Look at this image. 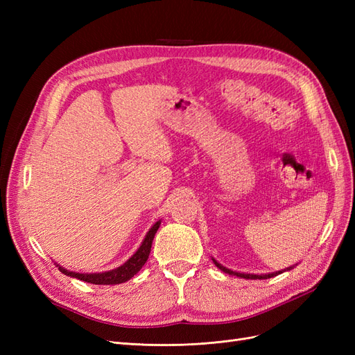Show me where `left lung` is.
I'll return each instance as SVG.
<instances>
[{"label":"left lung","instance_id":"left-lung-1","mask_svg":"<svg viewBox=\"0 0 355 355\" xmlns=\"http://www.w3.org/2000/svg\"><path fill=\"white\" fill-rule=\"evenodd\" d=\"M211 261L214 262V265H216L220 271H223V272H227V274H230V275H237V277H241V278H245V280H265V278H271V277H274V275H278V274H282V271H278V272H272V274H261V275H257V274H243V272H235V271H231V270H228V268H225L223 265H220L219 262H216V259H213L211 257ZM292 268V266H290ZM290 268H287V270H290Z\"/></svg>","mask_w":355,"mask_h":355}]
</instances>
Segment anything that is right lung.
<instances>
[{
  "instance_id": "add662e5",
  "label": "right lung",
  "mask_w": 355,
  "mask_h": 355,
  "mask_svg": "<svg viewBox=\"0 0 355 355\" xmlns=\"http://www.w3.org/2000/svg\"><path fill=\"white\" fill-rule=\"evenodd\" d=\"M159 223L161 220L155 222L151 230L148 231V234L145 235V239L139 247L137 252L128 259L127 262H124L121 266L115 268V270L111 271H105V272H94V274H80V272H72L65 270V268L59 266V271L63 272L65 275L73 277V278H78V280H83L85 283H92V284H121L130 280L133 275H136L139 271H141V268L145 265V262L148 261V256L151 253V245H153V240L155 237V232L159 228Z\"/></svg>"
}]
</instances>
